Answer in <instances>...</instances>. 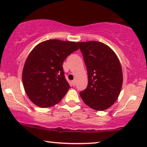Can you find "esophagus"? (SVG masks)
<instances>
[{"label": "esophagus", "instance_id": "obj_1", "mask_svg": "<svg viewBox=\"0 0 147 147\" xmlns=\"http://www.w3.org/2000/svg\"><path fill=\"white\" fill-rule=\"evenodd\" d=\"M71 84H72V85H73L74 86H76V81H75V80H73V81L71 82Z\"/></svg>", "mask_w": 147, "mask_h": 147}]
</instances>
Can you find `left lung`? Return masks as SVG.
<instances>
[{
  "instance_id": "obj_1",
  "label": "left lung",
  "mask_w": 147,
  "mask_h": 147,
  "mask_svg": "<svg viewBox=\"0 0 147 147\" xmlns=\"http://www.w3.org/2000/svg\"><path fill=\"white\" fill-rule=\"evenodd\" d=\"M88 71V86L80 95L92 109L102 111L117 100L123 76L119 59L110 47L98 41L78 42Z\"/></svg>"
}]
</instances>
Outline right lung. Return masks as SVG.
Wrapping results in <instances>:
<instances>
[{
    "label": "right lung",
    "mask_w": 147,
    "mask_h": 147,
    "mask_svg": "<svg viewBox=\"0 0 147 147\" xmlns=\"http://www.w3.org/2000/svg\"><path fill=\"white\" fill-rule=\"evenodd\" d=\"M78 49L76 42L51 39L39 43L30 52L22 79L33 104L48 108L61 101L70 88L64 76L63 61Z\"/></svg>",
    "instance_id": "right-lung-1"
}]
</instances>
